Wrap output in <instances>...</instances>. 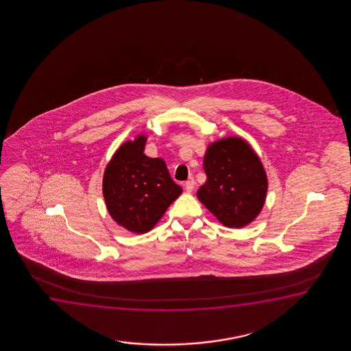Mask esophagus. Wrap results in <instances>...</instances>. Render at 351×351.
Returning a JSON list of instances; mask_svg holds the SVG:
<instances>
[{"mask_svg": "<svg viewBox=\"0 0 351 351\" xmlns=\"http://www.w3.org/2000/svg\"><path fill=\"white\" fill-rule=\"evenodd\" d=\"M194 187H195V181H194L193 178H189V180H187L186 183H184V189H186V192H193Z\"/></svg>", "mask_w": 351, "mask_h": 351, "instance_id": "esophagus-1", "label": "esophagus"}]
</instances>
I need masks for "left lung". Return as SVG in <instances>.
Returning a JSON list of instances; mask_svg holds the SVG:
<instances>
[{"instance_id":"left-lung-1","label":"left lung","mask_w":351,"mask_h":351,"mask_svg":"<svg viewBox=\"0 0 351 351\" xmlns=\"http://www.w3.org/2000/svg\"><path fill=\"white\" fill-rule=\"evenodd\" d=\"M206 182L197 199L221 224L243 228L264 206L267 176L250 145L239 136L210 145L204 157Z\"/></svg>"}]
</instances>
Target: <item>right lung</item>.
<instances>
[{"label":"right lung","instance_id":"add662e5","mask_svg":"<svg viewBox=\"0 0 351 351\" xmlns=\"http://www.w3.org/2000/svg\"><path fill=\"white\" fill-rule=\"evenodd\" d=\"M145 144L146 136L141 134L121 145L103 178V195L111 218L134 234L151 230L182 193L163 159L145 156Z\"/></svg>","mask_w":351,"mask_h":351}]
</instances>
